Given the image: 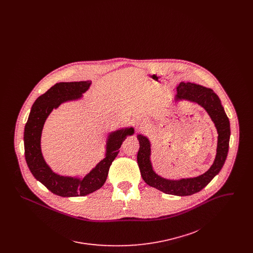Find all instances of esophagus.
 <instances>
[{"label":"esophagus","instance_id":"esophagus-1","mask_svg":"<svg viewBox=\"0 0 253 253\" xmlns=\"http://www.w3.org/2000/svg\"><path fill=\"white\" fill-rule=\"evenodd\" d=\"M146 124H147V121L144 120V119H140V120H138L137 122H136V126H137L138 129L144 128L145 126H146Z\"/></svg>","mask_w":253,"mask_h":253}]
</instances>
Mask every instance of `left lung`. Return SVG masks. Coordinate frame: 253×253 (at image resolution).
Returning <instances> with one entry per match:
<instances>
[{
	"label": "left lung",
	"mask_w": 253,
	"mask_h": 253,
	"mask_svg": "<svg viewBox=\"0 0 253 253\" xmlns=\"http://www.w3.org/2000/svg\"><path fill=\"white\" fill-rule=\"evenodd\" d=\"M177 94L174 96V101L188 100L200 105L210 116L216 128V156L210 169L204 173L188 178L168 179L157 174L153 168L151 161V142L147 136L139 133L137 139L139 150L137 153V163L143 180L151 187L157 190L177 196H187L200 192L219 173L229 152L230 127L229 121L222 106L221 100L216 94L210 88L193 83L181 82L176 86Z\"/></svg>",
	"instance_id": "left-lung-1"
}]
</instances>
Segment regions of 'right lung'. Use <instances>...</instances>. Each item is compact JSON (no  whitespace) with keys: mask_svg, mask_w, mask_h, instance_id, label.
I'll list each match as a JSON object with an SVG mask.
<instances>
[{"mask_svg":"<svg viewBox=\"0 0 253 253\" xmlns=\"http://www.w3.org/2000/svg\"><path fill=\"white\" fill-rule=\"evenodd\" d=\"M91 82L59 83L39 96L34 102L24 127V157L27 166L37 180L43 184L51 193L62 197L84 196L100 189L107 179L109 168L117 157L122 142L132 135V127L121 128L109 132L104 158L84 177L60 175L50 168L44 160L41 138L44 123L54 109L67 101L78 100L90 88Z\"/></svg>","mask_w":253,"mask_h":253,"instance_id":"add662e5","label":"right lung"}]
</instances>
